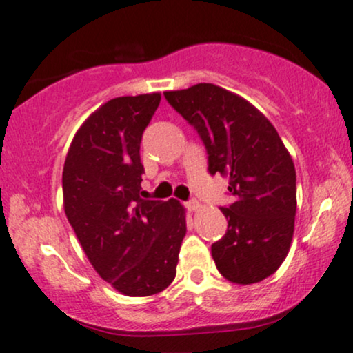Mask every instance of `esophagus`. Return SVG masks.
Instances as JSON below:
<instances>
[{
  "mask_svg": "<svg viewBox=\"0 0 353 353\" xmlns=\"http://www.w3.org/2000/svg\"><path fill=\"white\" fill-rule=\"evenodd\" d=\"M199 208H201V204H199V201H197V199H190V201L185 202V209L190 210V212H196V210Z\"/></svg>",
  "mask_w": 353,
  "mask_h": 353,
  "instance_id": "34e87169",
  "label": "esophagus"
}]
</instances>
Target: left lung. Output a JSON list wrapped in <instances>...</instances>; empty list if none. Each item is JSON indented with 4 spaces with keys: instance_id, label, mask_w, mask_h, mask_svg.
Listing matches in <instances>:
<instances>
[{
    "instance_id": "obj_1",
    "label": "left lung",
    "mask_w": 353,
    "mask_h": 353,
    "mask_svg": "<svg viewBox=\"0 0 353 353\" xmlns=\"http://www.w3.org/2000/svg\"><path fill=\"white\" fill-rule=\"evenodd\" d=\"M164 96L201 136L209 172L229 179L234 202L221 208L228 232L210 247L217 270L242 285L264 281L281 267L292 242V157L270 121L228 89L201 83Z\"/></svg>"
}]
</instances>
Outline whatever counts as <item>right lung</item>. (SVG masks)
I'll return each instance as SVG.
<instances>
[{
  "label": "right lung",
  "mask_w": 353,
  "mask_h": 353,
  "mask_svg": "<svg viewBox=\"0 0 353 353\" xmlns=\"http://www.w3.org/2000/svg\"><path fill=\"white\" fill-rule=\"evenodd\" d=\"M159 92L114 98L84 121L63 169L64 212L84 254L121 294L148 297L176 277L185 212L141 197V139Z\"/></svg>",
  "instance_id": "right-lung-1"
}]
</instances>
